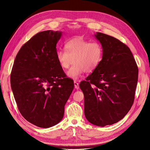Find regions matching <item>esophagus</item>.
<instances>
[{
  "instance_id": "1",
  "label": "esophagus",
  "mask_w": 150,
  "mask_h": 150,
  "mask_svg": "<svg viewBox=\"0 0 150 150\" xmlns=\"http://www.w3.org/2000/svg\"><path fill=\"white\" fill-rule=\"evenodd\" d=\"M74 88L76 89H78L79 88V83L77 82L76 81H74Z\"/></svg>"
}]
</instances>
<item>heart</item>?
I'll use <instances>...</instances> for the list:
<instances>
[{"instance_id": "1", "label": "heart", "mask_w": 150, "mask_h": 150, "mask_svg": "<svg viewBox=\"0 0 150 150\" xmlns=\"http://www.w3.org/2000/svg\"><path fill=\"white\" fill-rule=\"evenodd\" d=\"M64 50L56 52V59L63 69H67L72 62L74 65L67 72L71 78H79L84 72H92L100 64L103 54L101 45L89 42L82 37H76L66 42Z\"/></svg>"}]
</instances>
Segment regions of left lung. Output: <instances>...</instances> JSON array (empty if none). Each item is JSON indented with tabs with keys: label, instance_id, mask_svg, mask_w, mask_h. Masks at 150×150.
Instances as JSON below:
<instances>
[{
	"label": "left lung",
	"instance_id": "8db88e82",
	"mask_svg": "<svg viewBox=\"0 0 150 150\" xmlns=\"http://www.w3.org/2000/svg\"><path fill=\"white\" fill-rule=\"evenodd\" d=\"M103 58L99 66L81 81L84 115L94 125L104 126L118 122L132 106L138 78V68L129 48L120 40L98 33Z\"/></svg>",
	"mask_w": 150,
	"mask_h": 150
}]
</instances>
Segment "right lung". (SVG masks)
Returning a JSON list of instances; mask_svg holds the SVG:
<instances>
[{
  "label": "right lung",
  "instance_id": "right-lung-1",
  "mask_svg": "<svg viewBox=\"0 0 150 150\" xmlns=\"http://www.w3.org/2000/svg\"><path fill=\"white\" fill-rule=\"evenodd\" d=\"M60 31L36 34L21 47L11 74V88L24 118L40 128L59 122L64 106L74 89L56 59Z\"/></svg>",
  "mask_w": 150,
  "mask_h": 150
}]
</instances>
